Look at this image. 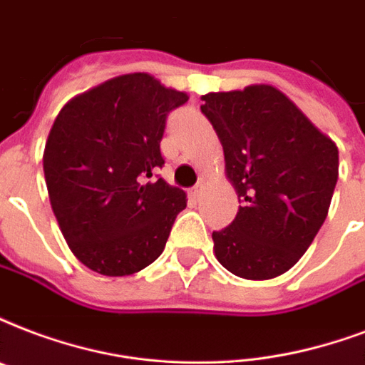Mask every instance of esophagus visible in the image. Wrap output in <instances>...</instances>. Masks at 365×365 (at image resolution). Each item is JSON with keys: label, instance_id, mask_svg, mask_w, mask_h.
Masks as SVG:
<instances>
[{"label": "esophagus", "instance_id": "1", "mask_svg": "<svg viewBox=\"0 0 365 365\" xmlns=\"http://www.w3.org/2000/svg\"><path fill=\"white\" fill-rule=\"evenodd\" d=\"M202 191H205V183H197V185L191 189V195H193V197H201Z\"/></svg>", "mask_w": 365, "mask_h": 365}]
</instances>
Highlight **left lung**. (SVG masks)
Returning a JSON list of instances; mask_svg holds the SVG:
<instances>
[{
	"instance_id": "left-lung-1",
	"label": "left lung",
	"mask_w": 365,
	"mask_h": 365,
	"mask_svg": "<svg viewBox=\"0 0 365 365\" xmlns=\"http://www.w3.org/2000/svg\"><path fill=\"white\" fill-rule=\"evenodd\" d=\"M226 178L239 197L232 224L212 233L214 257L243 279H272L299 262L329 210L339 149L269 83L202 96Z\"/></svg>"
}]
</instances>
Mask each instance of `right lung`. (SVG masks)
<instances>
[{"instance_id":"obj_1","label":"right lung","mask_w":365,"mask_h":365,"mask_svg":"<svg viewBox=\"0 0 365 365\" xmlns=\"http://www.w3.org/2000/svg\"><path fill=\"white\" fill-rule=\"evenodd\" d=\"M147 72L110 78L61 108L43 149L53 214L72 255L101 275H132L155 262L185 191L151 182L163 168L166 116L187 101Z\"/></svg>"}]
</instances>
